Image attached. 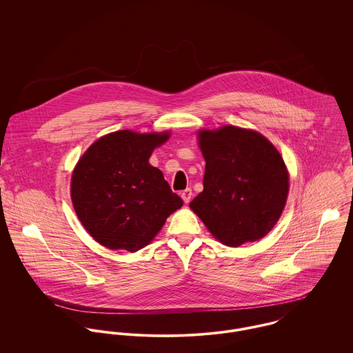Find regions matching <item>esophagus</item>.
<instances>
[{"label": "esophagus", "mask_w": 353, "mask_h": 353, "mask_svg": "<svg viewBox=\"0 0 353 353\" xmlns=\"http://www.w3.org/2000/svg\"><path fill=\"white\" fill-rule=\"evenodd\" d=\"M192 189H186V190H183L182 193H181V197H182V200L185 201V203H189L190 202V199H192Z\"/></svg>", "instance_id": "esophagus-1"}]
</instances>
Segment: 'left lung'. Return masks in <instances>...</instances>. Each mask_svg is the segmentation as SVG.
Returning a JSON list of instances; mask_svg holds the SVG:
<instances>
[{
	"label": "left lung",
	"mask_w": 353,
	"mask_h": 353,
	"mask_svg": "<svg viewBox=\"0 0 353 353\" xmlns=\"http://www.w3.org/2000/svg\"><path fill=\"white\" fill-rule=\"evenodd\" d=\"M199 140L206 161L203 190L189 206L227 246L263 238L288 196L281 154L262 134L236 126L202 130Z\"/></svg>",
	"instance_id": "obj_1"
}]
</instances>
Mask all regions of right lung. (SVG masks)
I'll use <instances>...</instances> for the list:
<instances>
[{
  "instance_id": "right-lung-1",
  "label": "right lung",
  "mask_w": 353,
  "mask_h": 353,
  "mask_svg": "<svg viewBox=\"0 0 353 353\" xmlns=\"http://www.w3.org/2000/svg\"><path fill=\"white\" fill-rule=\"evenodd\" d=\"M168 133L119 130L95 141L79 160L70 196L84 228L101 246L139 252L183 201L148 163Z\"/></svg>"
}]
</instances>
